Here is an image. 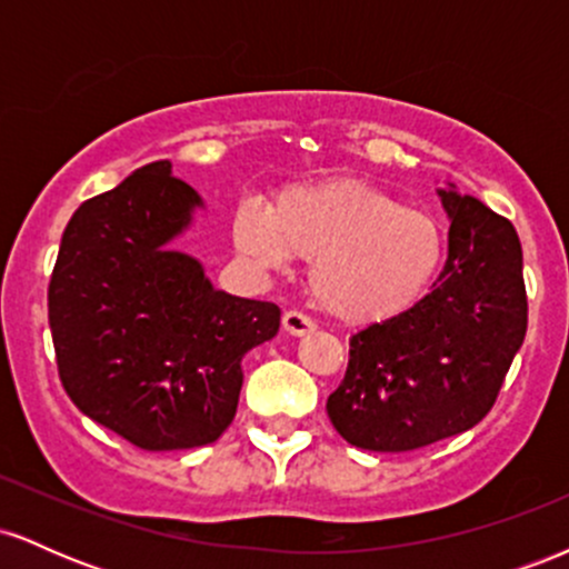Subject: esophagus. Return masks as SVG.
I'll return each instance as SVG.
<instances>
[{"mask_svg":"<svg viewBox=\"0 0 569 569\" xmlns=\"http://www.w3.org/2000/svg\"><path fill=\"white\" fill-rule=\"evenodd\" d=\"M312 329H316V323H312V318H307L305 312L299 310L283 312V331H289L291 337H305L310 335Z\"/></svg>","mask_w":569,"mask_h":569,"instance_id":"esophagus-1","label":"esophagus"}]
</instances>
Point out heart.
Instances as JSON below:
<instances>
[{
    "mask_svg": "<svg viewBox=\"0 0 569 569\" xmlns=\"http://www.w3.org/2000/svg\"><path fill=\"white\" fill-rule=\"evenodd\" d=\"M232 238L253 264H310V291L326 312L369 323L407 310L443 259L439 221L361 179L291 187L272 208L243 202Z\"/></svg>",
    "mask_w": 569,
    "mask_h": 569,
    "instance_id": "obj_1",
    "label": "heart"
}]
</instances>
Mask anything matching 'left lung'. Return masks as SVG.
Listing matches in <instances>:
<instances>
[{
	"label": "left lung",
	"instance_id": "1",
	"mask_svg": "<svg viewBox=\"0 0 569 569\" xmlns=\"http://www.w3.org/2000/svg\"><path fill=\"white\" fill-rule=\"evenodd\" d=\"M452 227L433 289L350 337L331 426L369 452H411L473 428L495 407L527 335L521 243L508 219L439 189Z\"/></svg>",
	"mask_w": 569,
	"mask_h": 569
}]
</instances>
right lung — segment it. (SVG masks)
<instances>
[{
	"label": "right lung",
	"mask_w": 569,
	"mask_h": 569,
	"mask_svg": "<svg viewBox=\"0 0 569 569\" xmlns=\"http://www.w3.org/2000/svg\"><path fill=\"white\" fill-rule=\"evenodd\" d=\"M202 206L158 160L84 200L63 230L48 318L74 407L149 452L213 443L238 409L251 348L278 335L272 302L217 291L168 243Z\"/></svg>",
	"instance_id": "1"
}]
</instances>
